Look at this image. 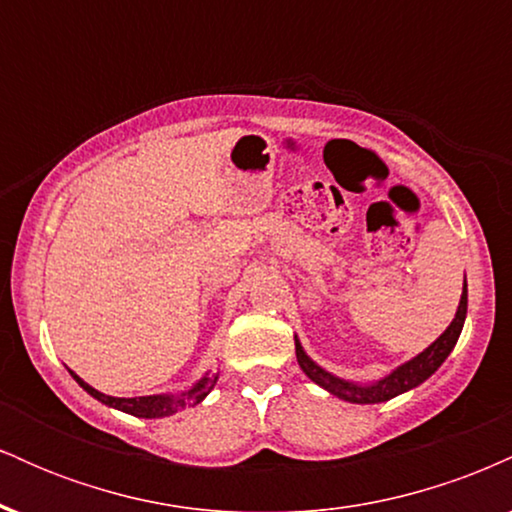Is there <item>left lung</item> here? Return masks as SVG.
I'll list each match as a JSON object with an SVG mask.
<instances>
[{
    "mask_svg": "<svg viewBox=\"0 0 512 512\" xmlns=\"http://www.w3.org/2000/svg\"><path fill=\"white\" fill-rule=\"evenodd\" d=\"M464 315H467V281H464V291L460 298V308H457L455 320L450 322V327L445 330L440 337L433 342L424 354H419L416 358H411L409 363L399 366L395 373L387 375L385 380L375 385H351L346 380L334 378V375L322 370L320 366H315L308 356H305L303 346L298 344L296 339V358H298V366L303 368V373L308 375L313 383H317L325 390H330L332 395L346 399V402H356V404H375V402H387V399L402 395V392L411 390V387L421 385L426 378H431L433 373L440 368V363L448 358V354L455 349L457 339H460L462 325H464Z\"/></svg>",
    "mask_w": 512,
    "mask_h": 512,
    "instance_id": "left-lung-1",
    "label": "left lung"
}]
</instances>
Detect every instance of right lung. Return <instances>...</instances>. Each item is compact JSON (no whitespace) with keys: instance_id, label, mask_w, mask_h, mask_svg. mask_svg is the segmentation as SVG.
<instances>
[{"instance_id":"right-lung-1","label":"right lung","mask_w":512,"mask_h":512,"mask_svg":"<svg viewBox=\"0 0 512 512\" xmlns=\"http://www.w3.org/2000/svg\"><path fill=\"white\" fill-rule=\"evenodd\" d=\"M74 375V373H72ZM74 380L79 383L84 390L88 392L91 397H96L98 402L108 404V407H115L120 411H127V414L132 416H142V419H161V416H170L175 414V411L185 409V407H195V404L202 402L204 397L209 395L211 390H214L216 385V375H204L199 383L192 387V390L182 392V395H154V397H110V395H103V392L93 390L91 385L84 383V380L79 378V375H74Z\"/></svg>"}]
</instances>
